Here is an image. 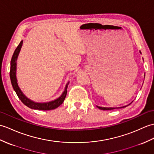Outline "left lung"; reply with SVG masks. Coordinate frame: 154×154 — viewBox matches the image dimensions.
<instances>
[{
  "instance_id": "8db88e82",
  "label": "left lung",
  "mask_w": 154,
  "mask_h": 154,
  "mask_svg": "<svg viewBox=\"0 0 154 154\" xmlns=\"http://www.w3.org/2000/svg\"><path fill=\"white\" fill-rule=\"evenodd\" d=\"M140 53L142 54L140 51ZM132 102H131V103H132ZM131 103H129V104H128V105H127V106H125L118 107V108H112V107H100V106H96V107H97V108H99L100 109H102V110H111V109H117V108H125V107H127V106L130 105Z\"/></svg>"
}]
</instances>
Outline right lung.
<instances>
[{
  "label": "right lung",
  "mask_w": 154,
  "mask_h": 154,
  "mask_svg": "<svg viewBox=\"0 0 154 154\" xmlns=\"http://www.w3.org/2000/svg\"><path fill=\"white\" fill-rule=\"evenodd\" d=\"M23 45V41L20 42L19 45L16 48L15 51H14L13 56L12 57L11 62H10V81H11V83L12 85V87L14 88V91L16 92V94L18 96L20 100L24 103L25 105L27 106L28 108L33 109H38V110H52L54 109L59 107L62 103L63 102L64 100L66 98V96L67 94V89L68 85L69 84V81L67 83L64 91L62 92V95L60 97L52 101L46 102H36L31 99L28 98L27 96L25 95L23 92L21 91L20 87L17 83V80L16 77V69H17V59L20 52L21 51V46Z\"/></svg>",
  "instance_id": "right-lung-1"
}]
</instances>
